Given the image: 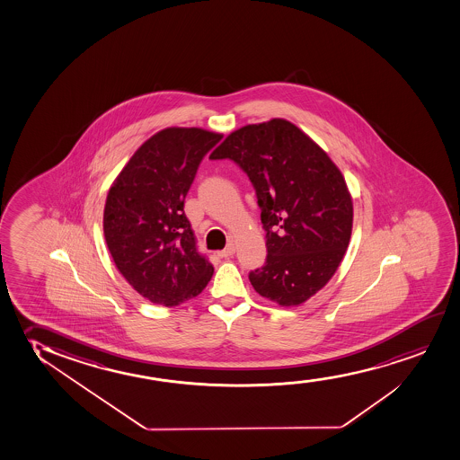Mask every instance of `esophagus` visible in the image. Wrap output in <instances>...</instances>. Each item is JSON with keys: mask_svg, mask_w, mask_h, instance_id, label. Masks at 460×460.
<instances>
[{"mask_svg": "<svg viewBox=\"0 0 460 460\" xmlns=\"http://www.w3.org/2000/svg\"><path fill=\"white\" fill-rule=\"evenodd\" d=\"M235 252L234 245H227L223 251H218V256L220 257H231Z\"/></svg>", "mask_w": 460, "mask_h": 460, "instance_id": "esophagus-1", "label": "esophagus"}]
</instances>
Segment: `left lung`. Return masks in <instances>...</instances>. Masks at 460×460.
Instances as JSON below:
<instances>
[{"mask_svg": "<svg viewBox=\"0 0 460 460\" xmlns=\"http://www.w3.org/2000/svg\"><path fill=\"white\" fill-rule=\"evenodd\" d=\"M210 159L239 164L256 189L269 254L251 286L282 307L303 305L334 276L351 239L352 198L341 170L284 119L231 132Z\"/></svg>", "mask_w": 460, "mask_h": 460, "instance_id": "left-lung-1", "label": "left lung"}]
</instances>
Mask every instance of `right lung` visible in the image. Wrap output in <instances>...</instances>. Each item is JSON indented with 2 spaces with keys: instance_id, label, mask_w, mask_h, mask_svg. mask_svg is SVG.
Returning <instances> with one entry per match:
<instances>
[{
  "instance_id": "add662e5",
  "label": "right lung",
  "mask_w": 460,
  "mask_h": 460,
  "mask_svg": "<svg viewBox=\"0 0 460 460\" xmlns=\"http://www.w3.org/2000/svg\"><path fill=\"white\" fill-rule=\"evenodd\" d=\"M203 128H165L142 144L109 189L102 229L115 267L155 305H180L214 275L184 201L198 165L220 142Z\"/></svg>"
}]
</instances>
